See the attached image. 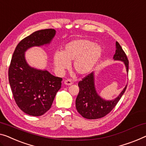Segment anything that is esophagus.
<instances>
[{
	"label": "esophagus",
	"mask_w": 146,
	"mask_h": 146,
	"mask_svg": "<svg viewBox=\"0 0 146 146\" xmlns=\"http://www.w3.org/2000/svg\"><path fill=\"white\" fill-rule=\"evenodd\" d=\"M64 84H66V85L69 86V85H71V84H73V82L71 81V80H70V79H67L64 81Z\"/></svg>",
	"instance_id": "esophagus-1"
}]
</instances>
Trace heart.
I'll list each match as a JSON object with an SVG mask.
<instances>
[{"mask_svg": "<svg viewBox=\"0 0 146 146\" xmlns=\"http://www.w3.org/2000/svg\"><path fill=\"white\" fill-rule=\"evenodd\" d=\"M101 47L87 39H75L67 43L62 52L54 54V66L58 73H64L73 61L72 67L79 75H84L94 68L102 56Z\"/></svg>", "mask_w": 146, "mask_h": 146, "instance_id": "1", "label": "heart"}]
</instances>
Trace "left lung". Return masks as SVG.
Instances as JSON below:
<instances>
[{
    "instance_id": "8db88e82",
    "label": "left lung",
    "mask_w": 146,
    "mask_h": 146,
    "mask_svg": "<svg viewBox=\"0 0 146 146\" xmlns=\"http://www.w3.org/2000/svg\"><path fill=\"white\" fill-rule=\"evenodd\" d=\"M114 60L121 61L129 72V60L121 45L116 42ZM79 92L75 101L77 111L84 118L96 119L104 117L113 109L125 93L127 84L118 96L112 100H106L100 96L95 88L94 74L91 73L78 83Z\"/></svg>"
}]
</instances>
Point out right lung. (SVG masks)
<instances>
[{"mask_svg":"<svg viewBox=\"0 0 146 146\" xmlns=\"http://www.w3.org/2000/svg\"><path fill=\"white\" fill-rule=\"evenodd\" d=\"M55 35L54 29L33 33L19 42L11 60L8 79L13 96L20 110L31 116H40L50 109L62 79L29 66L25 52L31 47L49 44Z\"/></svg>","mask_w":146,"mask_h":146,"instance_id":"obj_1","label":"right lung"}]
</instances>
